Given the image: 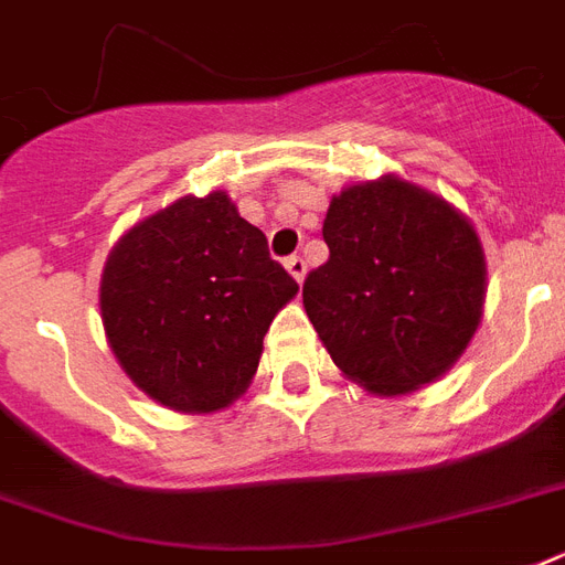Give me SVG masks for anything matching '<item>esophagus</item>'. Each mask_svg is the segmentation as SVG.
<instances>
[{"mask_svg": "<svg viewBox=\"0 0 565 565\" xmlns=\"http://www.w3.org/2000/svg\"><path fill=\"white\" fill-rule=\"evenodd\" d=\"M284 267H287V273H290L292 278H296L298 284L305 281V275H307V264H305V258H301V255H292V258H287V260H284Z\"/></svg>", "mask_w": 565, "mask_h": 565, "instance_id": "obj_1", "label": "esophagus"}]
</instances>
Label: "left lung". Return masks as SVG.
<instances>
[{
    "instance_id": "left-lung-1",
    "label": "left lung",
    "mask_w": 565,
    "mask_h": 565,
    "mask_svg": "<svg viewBox=\"0 0 565 565\" xmlns=\"http://www.w3.org/2000/svg\"><path fill=\"white\" fill-rule=\"evenodd\" d=\"M322 235L330 258L307 275L301 298L337 369L380 397L444 377L484 313L488 267L473 223L386 173L342 188Z\"/></svg>"
}]
</instances>
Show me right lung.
I'll use <instances>...</instances> for the list:
<instances>
[{"mask_svg":"<svg viewBox=\"0 0 565 565\" xmlns=\"http://www.w3.org/2000/svg\"><path fill=\"white\" fill-rule=\"evenodd\" d=\"M298 284L226 191L179 196L127 228L100 275V322L124 374L185 415L249 388L264 337Z\"/></svg>","mask_w":565,"mask_h":565,"instance_id":"1","label":"right lung"}]
</instances>
